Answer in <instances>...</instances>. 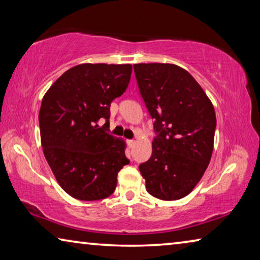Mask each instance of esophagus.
<instances>
[{
    "label": "esophagus",
    "instance_id": "esophagus-1",
    "mask_svg": "<svg viewBox=\"0 0 260 260\" xmlns=\"http://www.w3.org/2000/svg\"><path fill=\"white\" fill-rule=\"evenodd\" d=\"M127 143H128L129 148H133L134 144H135V141L134 140H127Z\"/></svg>",
    "mask_w": 260,
    "mask_h": 260
}]
</instances>
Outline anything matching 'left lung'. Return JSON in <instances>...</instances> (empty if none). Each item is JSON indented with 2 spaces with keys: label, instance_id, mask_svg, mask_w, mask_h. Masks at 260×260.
<instances>
[{
  "label": "left lung",
  "instance_id": "1",
  "mask_svg": "<svg viewBox=\"0 0 260 260\" xmlns=\"http://www.w3.org/2000/svg\"><path fill=\"white\" fill-rule=\"evenodd\" d=\"M141 96L155 122L149 160L139 166L147 191L175 201L192 191L213 151V104L191 74L175 64H134Z\"/></svg>",
  "mask_w": 260,
  "mask_h": 260
}]
</instances>
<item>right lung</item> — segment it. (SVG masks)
Segmentation results:
<instances>
[{
  "instance_id": "right-lung-1",
  "label": "right lung",
  "mask_w": 260,
  "mask_h": 260,
  "mask_svg": "<svg viewBox=\"0 0 260 260\" xmlns=\"http://www.w3.org/2000/svg\"><path fill=\"white\" fill-rule=\"evenodd\" d=\"M131 64H80L64 72L42 99L39 124L43 153L57 182L80 201L112 195L118 172L129 162L126 142L101 128L110 104L125 93ZM103 126V127H104Z\"/></svg>"
}]
</instances>
